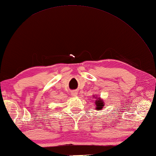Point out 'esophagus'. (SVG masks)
I'll use <instances>...</instances> for the list:
<instances>
[{
	"instance_id": "1",
	"label": "esophagus",
	"mask_w": 156,
	"mask_h": 156,
	"mask_svg": "<svg viewBox=\"0 0 156 156\" xmlns=\"http://www.w3.org/2000/svg\"><path fill=\"white\" fill-rule=\"evenodd\" d=\"M71 94L72 96H73V97H76V96L78 95V92L77 91H72L71 92Z\"/></svg>"
}]
</instances>
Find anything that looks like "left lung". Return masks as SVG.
<instances>
[{
    "label": "left lung",
    "mask_w": 156,
    "mask_h": 156,
    "mask_svg": "<svg viewBox=\"0 0 156 156\" xmlns=\"http://www.w3.org/2000/svg\"><path fill=\"white\" fill-rule=\"evenodd\" d=\"M93 98L96 99L94 103L96 105L95 109L97 111H101L105 106V102L103 100H102V98H101V97H98V96L96 95H94V97H93Z\"/></svg>",
    "instance_id": "8db88e82"
}]
</instances>
